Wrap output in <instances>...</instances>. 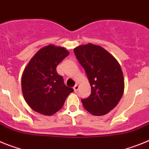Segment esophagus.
Returning <instances> with one entry per match:
<instances>
[{"label": "esophagus", "mask_w": 149, "mask_h": 149, "mask_svg": "<svg viewBox=\"0 0 149 149\" xmlns=\"http://www.w3.org/2000/svg\"><path fill=\"white\" fill-rule=\"evenodd\" d=\"M79 88V85H77V84H76L74 87H73V89H74V91H76V92H77V91H78Z\"/></svg>", "instance_id": "1"}]
</instances>
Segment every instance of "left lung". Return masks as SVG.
<instances>
[{
  "label": "left lung",
  "instance_id": "8db88e82",
  "mask_svg": "<svg viewBox=\"0 0 149 149\" xmlns=\"http://www.w3.org/2000/svg\"><path fill=\"white\" fill-rule=\"evenodd\" d=\"M73 51L91 87L90 96L82 100L84 108L94 116H104L117 106L124 94L125 81L121 66L100 46L81 45Z\"/></svg>",
  "mask_w": 149,
  "mask_h": 149
}]
</instances>
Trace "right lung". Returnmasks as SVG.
<instances>
[{
  "mask_svg": "<svg viewBox=\"0 0 149 149\" xmlns=\"http://www.w3.org/2000/svg\"><path fill=\"white\" fill-rule=\"evenodd\" d=\"M70 52L64 47L49 45L36 53L22 76L24 100L35 112L52 116L60 110L66 98L73 91L67 87L56 67Z\"/></svg>",
  "mask_w": 149,
  "mask_h": 149,
  "instance_id": "1",
  "label": "right lung"
}]
</instances>
